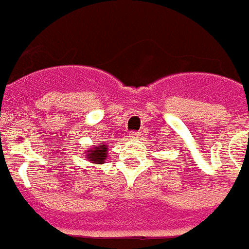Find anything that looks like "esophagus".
Masks as SVG:
<instances>
[{"mask_svg": "<svg viewBox=\"0 0 249 249\" xmlns=\"http://www.w3.org/2000/svg\"><path fill=\"white\" fill-rule=\"evenodd\" d=\"M138 137H139V133H138V131H135V130L130 131V134H129V138H130V139H137Z\"/></svg>", "mask_w": 249, "mask_h": 249, "instance_id": "34e87169", "label": "esophagus"}]
</instances>
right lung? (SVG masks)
I'll return each mask as SVG.
<instances>
[{"label": "right lung", "mask_w": 249, "mask_h": 249, "mask_svg": "<svg viewBox=\"0 0 249 249\" xmlns=\"http://www.w3.org/2000/svg\"><path fill=\"white\" fill-rule=\"evenodd\" d=\"M107 147L105 144H100L98 147H94L93 149L88 151V157L87 159H89V161H93V162H105V159L107 157V152H106Z\"/></svg>", "instance_id": "add662e5"}]
</instances>
